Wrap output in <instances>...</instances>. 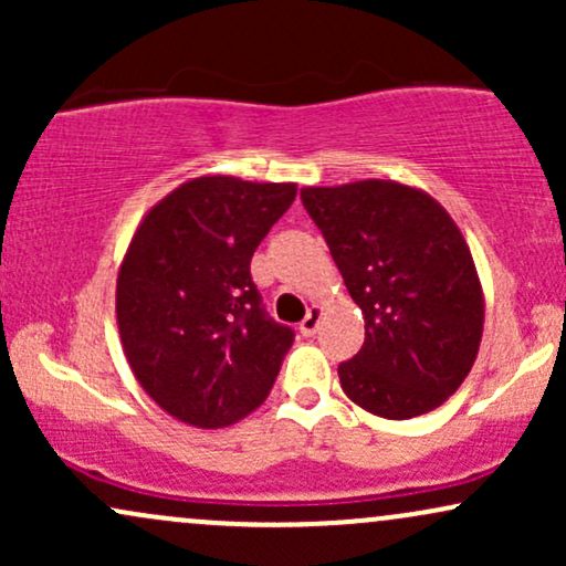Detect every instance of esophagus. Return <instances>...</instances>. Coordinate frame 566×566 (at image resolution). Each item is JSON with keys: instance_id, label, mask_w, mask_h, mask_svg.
<instances>
[{"instance_id": "34e87169", "label": "esophagus", "mask_w": 566, "mask_h": 566, "mask_svg": "<svg viewBox=\"0 0 566 566\" xmlns=\"http://www.w3.org/2000/svg\"><path fill=\"white\" fill-rule=\"evenodd\" d=\"M322 316H324L322 305H311L308 314H305V319L301 322V333H303L305 337L316 335V329H319V324H322Z\"/></svg>"}]
</instances>
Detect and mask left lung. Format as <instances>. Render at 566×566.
Instances as JSON below:
<instances>
[{
	"label": "left lung",
	"instance_id": "obj_1",
	"mask_svg": "<svg viewBox=\"0 0 566 566\" xmlns=\"http://www.w3.org/2000/svg\"><path fill=\"white\" fill-rule=\"evenodd\" d=\"M301 199L365 319V346L337 367L343 391L386 420L444 405L484 333V290L458 223L396 180L305 186Z\"/></svg>",
	"mask_w": 566,
	"mask_h": 566
}]
</instances>
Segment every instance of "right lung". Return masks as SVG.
Here are the masks:
<instances>
[{
  "label": "right lung",
  "mask_w": 566,
  "mask_h": 566,
  "mask_svg": "<svg viewBox=\"0 0 566 566\" xmlns=\"http://www.w3.org/2000/svg\"><path fill=\"white\" fill-rule=\"evenodd\" d=\"M295 184L201 175L143 216L116 276V324L135 380L175 420L223 428L274 386L292 329L263 314L252 252Z\"/></svg>",
  "instance_id": "add662e5"
}]
</instances>
